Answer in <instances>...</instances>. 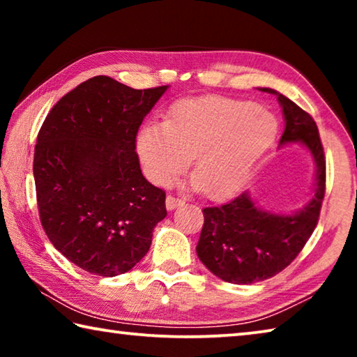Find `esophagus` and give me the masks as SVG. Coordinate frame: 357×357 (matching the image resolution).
Here are the masks:
<instances>
[{
	"label": "esophagus",
	"instance_id": "obj_1",
	"mask_svg": "<svg viewBox=\"0 0 357 357\" xmlns=\"http://www.w3.org/2000/svg\"><path fill=\"white\" fill-rule=\"evenodd\" d=\"M185 202L183 200V198H178V197H173V195H168L167 200H165V206L168 211H173L174 208L178 206H183Z\"/></svg>",
	"mask_w": 357,
	"mask_h": 357
}]
</instances>
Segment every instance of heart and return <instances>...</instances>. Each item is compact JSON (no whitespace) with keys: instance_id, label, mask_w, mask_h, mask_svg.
<instances>
[{"instance_id":"1","label":"heart","mask_w":357,"mask_h":357,"mask_svg":"<svg viewBox=\"0 0 357 357\" xmlns=\"http://www.w3.org/2000/svg\"><path fill=\"white\" fill-rule=\"evenodd\" d=\"M279 124L252 102L228 98L183 100L168 121H149L137 135V151L148 178L165 185L189 165L193 185L209 197L238 192L273 146Z\"/></svg>"}]
</instances>
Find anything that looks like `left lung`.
Listing matches in <instances>:
<instances>
[{
  "label": "left lung",
  "mask_w": 357,
  "mask_h": 357,
  "mask_svg": "<svg viewBox=\"0 0 357 357\" xmlns=\"http://www.w3.org/2000/svg\"><path fill=\"white\" fill-rule=\"evenodd\" d=\"M259 89L275 94L282 107L285 130L280 144L301 143L310 151L317 167L315 187L310 202L287 215L259 209L247 190L203 209L197 255L214 275L236 285L271 279L298 257L317 227L326 189V159L317 123L275 89Z\"/></svg>",
  "instance_id": "obj_1"
}]
</instances>
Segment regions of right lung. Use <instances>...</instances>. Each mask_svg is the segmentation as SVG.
I'll return each mask as SVG.
<instances>
[{"instance_id":"1","label":"right lung","mask_w":357,"mask_h":357,"mask_svg":"<svg viewBox=\"0 0 357 357\" xmlns=\"http://www.w3.org/2000/svg\"><path fill=\"white\" fill-rule=\"evenodd\" d=\"M167 88L93 77L59 99L39 130L33 173L40 223L55 249L88 273H128L165 219V192L144 179L135 138Z\"/></svg>"}]
</instances>
